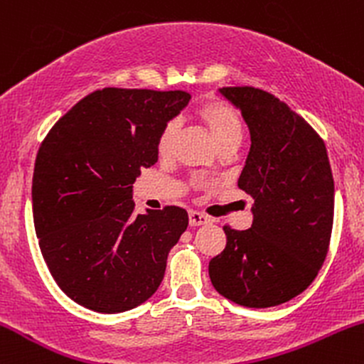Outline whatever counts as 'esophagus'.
Instances as JSON below:
<instances>
[{
  "label": "esophagus",
  "mask_w": 364,
  "mask_h": 364,
  "mask_svg": "<svg viewBox=\"0 0 364 364\" xmlns=\"http://www.w3.org/2000/svg\"><path fill=\"white\" fill-rule=\"evenodd\" d=\"M188 217H190V225H191V228H196V225H203V224L210 223V219H208L207 215L200 214V212H195V210H191L190 214H188Z\"/></svg>",
  "instance_id": "obj_1"
}]
</instances>
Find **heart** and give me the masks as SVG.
<instances>
[{
    "label": "heart",
    "instance_id": "1",
    "mask_svg": "<svg viewBox=\"0 0 364 364\" xmlns=\"http://www.w3.org/2000/svg\"><path fill=\"white\" fill-rule=\"evenodd\" d=\"M193 116L203 124L210 133V136L219 145V149L225 145H236L243 139V124L236 109L228 102L217 97H208L195 107ZM178 136V124L168 123L161 132L157 141V150L162 157L173 152L174 141Z\"/></svg>",
    "mask_w": 364,
    "mask_h": 364
}]
</instances>
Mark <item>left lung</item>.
Instances as JSON below:
<instances>
[{
	"instance_id": "8db88e82",
	"label": "left lung",
	"mask_w": 364,
	"mask_h": 364,
	"mask_svg": "<svg viewBox=\"0 0 364 364\" xmlns=\"http://www.w3.org/2000/svg\"><path fill=\"white\" fill-rule=\"evenodd\" d=\"M250 129L237 186L253 198V223L224 225L225 248L208 263L212 286L246 308L282 304L315 281L333 224V178L323 140L269 92L224 87Z\"/></svg>"
}]
</instances>
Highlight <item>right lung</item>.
<instances>
[{"label": "right lung", "instance_id": "right-lung-1", "mask_svg": "<svg viewBox=\"0 0 364 364\" xmlns=\"http://www.w3.org/2000/svg\"><path fill=\"white\" fill-rule=\"evenodd\" d=\"M190 102L183 90L92 92L48 133L36 157L32 210L60 289L99 313L145 303L188 228L181 207L135 215L133 183L157 162L161 132Z\"/></svg>", "mask_w": 364, "mask_h": 364}]
</instances>
